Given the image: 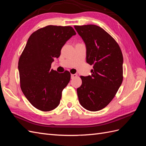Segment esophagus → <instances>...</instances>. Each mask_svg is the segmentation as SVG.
Returning a JSON list of instances; mask_svg holds the SVG:
<instances>
[{
    "instance_id": "34e87169",
    "label": "esophagus",
    "mask_w": 146,
    "mask_h": 146,
    "mask_svg": "<svg viewBox=\"0 0 146 146\" xmlns=\"http://www.w3.org/2000/svg\"><path fill=\"white\" fill-rule=\"evenodd\" d=\"M77 77V74H71V78L72 79L76 78Z\"/></svg>"
}]
</instances>
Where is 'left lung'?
I'll list each match as a JSON object with an SVG mask.
<instances>
[{"instance_id": "1", "label": "left lung", "mask_w": 146, "mask_h": 146, "mask_svg": "<svg viewBox=\"0 0 146 146\" xmlns=\"http://www.w3.org/2000/svg\"><path fill=\"white\" fill-rule=\"evenodd\" d=\"M86 47V62L93 65L91 76H80L77 89L79 102L91 111L104 108L114 98L123 80V56L111 35L96 25H75Z\"/></svg>"}]
</instances>
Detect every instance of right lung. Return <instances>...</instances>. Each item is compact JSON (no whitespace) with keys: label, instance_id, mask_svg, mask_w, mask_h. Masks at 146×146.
Wrapping results in <instances>:
<instances>
[{"label":"right lung","instance_id":"add662e5","mask_svg":"<svg viewBox=\"0 0 146 146\" xmlns=\"http://www.w3.org/2000/svg\"><path fill=\"white\" fill-rule=\"evenodd\" d=\"M76 34L70 26L47 25L29 37L19 57L20 86L34 107L49 111L58 107L64 88L70 79L68 70L58 73L51 69L66 42Z\"/></svg>","mask_w":146,"mask_h":146}]
</instances>
